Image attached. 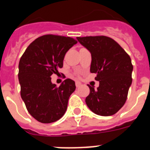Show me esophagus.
Listing matches in <instances>:
<instances>
[{"label":"esophagus","instance_id":"1","mask_svg":"<svg viewBox=\"0 0 150 150\" xmlns=\"http://www.w3.org/2000/svg\"><path fill=\"white\" fill-rule=\"evenodd\" d=\"M80 86H81V83H80V82H79V81H76V88H79V87Z\"/></svg>","mask_w":150,"mask_h":150}]
</instances>
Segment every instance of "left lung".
Masks as SVG:
<instances>
[{"mask_svg": "<svg viewBox=\"0 0 150 150\" xmlns=\"http://www.w3.org/2000/svg\"><path fill=\"white\" fill-rule=\"evenodd\" d=\"M91 55V73L97 74L99 86L88 85L90 93L86 103L95 114L112 116L121 109L127 100L132 83L133 65L126 52L113 39L106 36L77 38Z\"/></svg>", "mask_w": 150, "mask_h": 150, "instance_id": "1", "label": "left lung"}]
</instances>
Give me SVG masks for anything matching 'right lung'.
<instances>
[{
    "mask_svg": "<svg viewBox=\"0 0 150 150\" xmlns=\"http://www.w3.org/2000/svg\"><path fill=\"white\" fill-rule=\"evenodd\" d=\"M76 43L70 37L46 34L33 41L21 57V97L29 113L40 122H54L65 113L69 98L76 89L75 82L66 79L58 87L50 76L59 73L66 52Z\"/></svg>",
    "mask_w": 150,
    "mask_h": 150,
    "instance_id": "add662e5",
    "label": "right lung"
}]
</instances>
